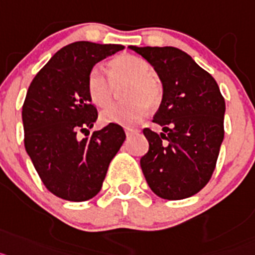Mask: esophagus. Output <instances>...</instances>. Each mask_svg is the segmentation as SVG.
I'll return each instance as SVG.
<instances>
[{
  "label": "esophagus",
  "instance_id": "34e87169",
  "mask_svg": "<svg viewBox=\"0 0 255 255\" xmlns=\"http://www.w3.org/2000/svg\"><path fill=\"white\" fill-rule=\"evenodd\" d=\"M125 130H126V134H127V137L132 136V134L138 133V129H137V128H130V127H127V128H126Z\"/></svg>",
  "mask_w": 255,
  "mask_h": 255
}]
</instances>
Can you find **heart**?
I'll return each instance as SVG.
<instances>
[{
	"mask_svg": "<svg viewBox=\"0 0 255 255\" xmlns=\"http://www.w3.org/2000/svg\"><path fill=\"white\" fill-rule=\"evenodd\" d=\"M109 78L100 69H92L87 77V94L91 103L97 108L109 105L114 96V88L127 83L122 97L127 101L109 106L100 118L106 125L130 126L140 121L146 109H154L163 99V88L152 77L154 69L149 63L133 55L115 57L108 66Z\"/></svg>",
	"mask_w": 255,
	"mask_h": 255,
	"instance_id": "b5f03b06",
	"label": "heart"
}]
</instances>
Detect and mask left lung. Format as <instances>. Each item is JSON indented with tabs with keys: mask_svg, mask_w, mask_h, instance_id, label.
<instances>
[{
	"mask_svg": "<svg viewBox=\"0 0 255 255\" xmlns=\"http://www.w3.org/2000/svg\"><path fill=\"white\" fill-rule=\"evenodd\" d=\"M129 48L151 64L163 85L152 121L163 132L143 129L149 151L140 164L146 182L159 198H190L209 182L216 168L225 136V99L213 77L180 48Z\"/></svg>",
	"mask_w": 255,
	"mask_h": 255,
	"instance_id": "obj_1",
	"label": "left lung"
}]
</instances>
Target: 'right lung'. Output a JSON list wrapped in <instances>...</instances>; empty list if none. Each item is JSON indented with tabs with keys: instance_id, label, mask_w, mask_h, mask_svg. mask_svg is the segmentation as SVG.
I'll list each match as a JSON object with an SVG mask.
<instances>
[{
	"instance_id": "1",
	"label": "right lung",
	"mask_w": 255,
	"mask_h": 255,
	"mask_svg": "<svg viewBox=\"0 0 255 255\" xmlns=\"http://www.w3.org/2000/svg\"><path fill=\"white\" fill-rule=\"evenodd\" d=\"M122 45L79 41L59 50L34 77L21 118L24 145L46 189L69 201L90 200L101 190L110 161L126 140L119 125L94 127L97 110L87 94L95 64L123 50Z\"/></svg>"
}]
</instances>
